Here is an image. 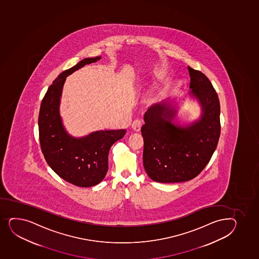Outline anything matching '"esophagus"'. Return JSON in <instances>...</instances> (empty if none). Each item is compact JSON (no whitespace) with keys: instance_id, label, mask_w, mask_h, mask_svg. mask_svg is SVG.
<instances>
[{"instance_id":"1","label":"esophagus","mask_w":259,"mask_h":259,"mask_svg":"<svg viewBox=\"0 0 259 259\" xmlns=\"http://www.w3.org/2000/svg\"><path fill=\"white\" fill-rule=\"evenodd\" d=\"M141 125H142V122H141V120H134L133 124H132V128H133V130L134 132L140 131V129H141Z\"/></svg>"}]
</instances>
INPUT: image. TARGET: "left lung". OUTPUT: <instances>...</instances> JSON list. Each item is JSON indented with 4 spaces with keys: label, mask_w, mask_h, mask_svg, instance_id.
I'll use <instances>...</instances> for the list:
<instances>
[{
    "label": "left lung",
    "mask_w": 259,
    "mask_h": 259,
    "mask_svg": "<svg viewBox=\"0 0 259 259\" xmlns=\"http://www.w3.org/2000/svg\"><path fill=\"white\" fill-rule=\"evenodd\" d=\"M187 68L191 78L188 94L201 108L198 120L186 125L176 122L178 110L170 99L150 107L144 116L143 163L156 182L177 183L198 176L211 158L220 137L217 93L203 72Z\"/></svg>",
    "instance_id": "8db88e82"
}]
</instances>
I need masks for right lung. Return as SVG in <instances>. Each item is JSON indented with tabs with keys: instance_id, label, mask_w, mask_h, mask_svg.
Here are the masks:
<instances>
[{
	"instance_id": "right-lung-1",
	"label": "right lung",
	"mask_w": 259,
	"mask_h": 259,
	"mask_svg": "<svg viewBox=\"0 0 259 259\" xmlns=\"http://www.w3.org/2000/svg\"><path fill=\"white\" fill-rule=\"evenodd\" d=\"M101 56L85 58L61 72L49 87L38 116L39 140L48 164L61 178L77 187H91L105 177L109 150L125 134L122 130H101L75 138L65 128L61 114L62 89L67 76Z\"/></svg>"
}]
</instances>
